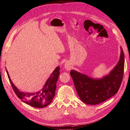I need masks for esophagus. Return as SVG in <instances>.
Segmentation results:
<instances>
[{
    "label": "esophagus",
    "mask_w": 130,
    "mask_h": 130,
    "mask_svg": "<svg viewBox=\"0 0 130 130\" xmlns=\"http://www.w3.org/2000/svg\"><path fill=\"white\" fill-rule=\"evenodd\" d=\"M64 67L67 70H69L72 68V65L69 62H66L64 64Z\"/></svg>",
    "instance_id": "obj_1"
}]
</instances>
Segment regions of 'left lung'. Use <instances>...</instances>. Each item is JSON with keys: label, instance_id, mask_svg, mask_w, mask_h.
Wrapping results in <instances>:
<instances>
[{"label": "left lung", "instance_id": "left-lung-1", "mask_svg": "<svg viewBox=\"0 0 130 130\" xmlns=\"http://www.w3.org/2000/svg\"><path fill=\"white\" fill-rule=\"evenodd\" d=\"M124 54L120 46L119 60L109 73L101 77H93L72 70L71 75L78 95L87 105H97L114 96L118 91L123 80Z\"/></svg>", "mask_w": 130, "mask_h": 130}]
</instances>
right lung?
<instances>
[{"label": "right lung", "mask_w": 130, "mask_h": 130, "mask_svg": "<svg viewBox=\"0 0 130 130\" xmlns=\"http://www.w3.org/2000/svg\"><path fill=\"white\" fill-rule=\"evenodd\" d=\"M7 76L14 93L24 103L36 108H43L52 103L55 94L56 82L60 74V67L54 69L42 89L35 92H24L16 87L12 81L8 72Z\"/></svg>", "instance_id": "right-lung-1"}]
</instances>
